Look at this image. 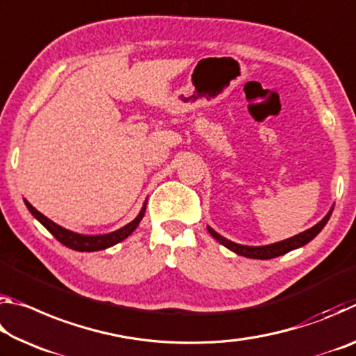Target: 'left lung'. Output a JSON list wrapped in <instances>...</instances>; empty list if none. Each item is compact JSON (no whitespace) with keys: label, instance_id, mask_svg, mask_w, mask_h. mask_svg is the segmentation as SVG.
<instances>
[{"label":"left lung","instance_id":"8db88e82","mask_svg":"<svg viewBox=\"0 0 356 356\" xmlns=\"http://www.w3.org/2000/svg\"><path fill=\"white\" fill-rule=\"evenodd\" d=\"M331 212H333V207H331L330 212L325 215V218L322 221H318L316 226H312L311 229H308V231L301 232V234H298V236H293L287 240H282V242L273 243V245H265V246H245V245L234 243V242H231V240L221 237L220 234L215 232L212 227H207V229H209L210 236H212L216 242L225 245L226 248H229L234 252H237V254H240V256L251 257V259H273V257L286 254V252L292 251L295 248H300V246H303L308 242H311V240L322 231L323 226L327 225V221L331 216Z\"/></svg>","mask_w":356,"mask_h":356}]
</instances>
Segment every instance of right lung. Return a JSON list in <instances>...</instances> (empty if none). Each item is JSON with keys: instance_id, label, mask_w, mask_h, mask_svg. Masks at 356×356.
<instances>
[{"instance_id": "right-lung-1", "label": "right lung", "mask_w": 356, "mask_h": 356, "mask_svg": "<svg viewBox=\"0 0 356 356\" xmlns=\"http://www.w3.org/2000/svg\"><path fill=\"white\" fill-rule=\"evenodd\" d=\"M25 204L29 212L33 213L34 218L39 220L42 225L48 229V232L58 240V242H61L63 245L67 246V248L75 250V251H99V250L110 248V246L122 242L124 238H127L138 227L140 221L143 220L144 212H146V202H144L141 212L138 213L136 218L134 221H130L129 225H125L124 227L118 229V231H114L111 234H105V236H83V234L72 232L69 229H64L59 225H56V222H53L51 220H48L45 215H42L39 210H35L26 200H25Z\"/></svg>"}]
</instances>
